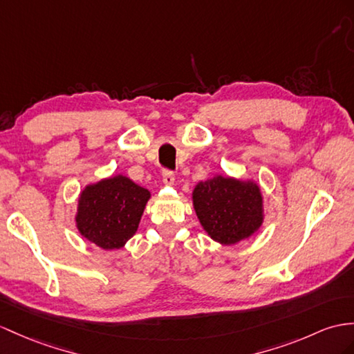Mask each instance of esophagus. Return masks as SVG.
Wrapping results in <instances>:
<instances>
[{
  "mask_svg": "<svg viewBox=\"0 0 354 354\" xmlns=\"http://www.w3.org/2000/svg\"><path fill=\"white\" fill-rule=\"evenodd\" d=\"M162 182H163V185L172 186V185L176 183V176L172 174L171 171H168V169H163V172H162Z\"/></svg>",
  "mask_w": 354,
  "mask_h": 354,
  "instance_id": "34e87169",
  "label": "esophagus"
}]
</instances>
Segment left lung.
I'll use <instances>...</instances> for the list:
<instances>
[{
  "instance_id": "8db88e82",
  "label": "left lung",
  "mask_w": 354,
  "mask_h": 354,
  "mask_svg": "<svg viewBox=\"0 0 354 354\" xmlns=\"http://www.w3.org/2000/svg\"><path fill=\"white\" fill-rule=\"evenodd\" d=\"M194 209L204 231L221 245H236L260 230L263 195L252 180L214 176L192 192Z\"/></svg>"
}]
</instances>
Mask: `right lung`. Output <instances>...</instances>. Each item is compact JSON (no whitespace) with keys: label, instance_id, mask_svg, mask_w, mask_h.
Here are the masks:
<instances>
[{"label":"right lung","instance_id":"obj_1","mask_svg":"<svg viewBox=\"0 0 354 354\" xmlns=\"http://www.w3.org/2000/svg\"><path fill=\"white\" fill-rule=\"evenodd\" d=\"M150 191L117 174L85 186L77 200L76 228L91 243L112 251L126 245L140 225Z\"/></svg>","mask_w":354,"mask_h":354}]
</instances>
